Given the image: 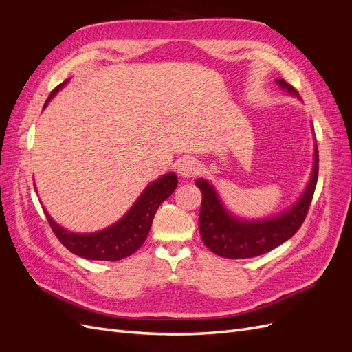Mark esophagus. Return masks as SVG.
Instances as JSON below:
<instances>
[{
    "label": "esophagus",
    "mask_w": 352,
    "mask_h": 352,
    "mask_svg": "<svg viewBox=\"0 0 352 352\" xmlns=\"http://www.w3.org/2000/svg\"><path fill=\"white\" fill-rule=\"evenodd\" d=\"M177 173L185 179L194 177L198 173V164L192 158H185L177 164Z\"/></svg>",
    "instance_id": "obj_1"
}]
</instances>
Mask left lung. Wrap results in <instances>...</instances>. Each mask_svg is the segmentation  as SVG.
<instances>
[{
	"label": "left lung",
	"mask_w": 352,
	"mask_h": 352,
	"mask_svg": "<svg viewBox=\"0 0 352 352\" xmlns=\"http://www.w3.org/2000/svg\"><path fill=\"white\" fill-rule=\"evenodd\" d=\"M276 83L287 94L301 100L292 85L283 79ZM318 176V151L314 145V163L310 180L301 197L276 216L264 219H242L230 212L221 201L217 189L206 179H197L195 185L202 194L199 211V233L202 242L214 254L225 258H251L265 254L292 238L301 228L310 208Z\"/></svg>",
	"instance_id": "left-lung-1"
}]
</instances>
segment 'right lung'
I'll use <instances>...</instances> for the list:
<instances>
[{"mask_svg": "<svg viewBox=\"0 0 352 352\" xmlns=\"http://www.w3.org/2000/svg\"><path fill=\"white\" fill-rule=\"evenodd\" d=\"M67 82L69 79L51 92L44 109ZM176 186L177 176L173 172L163 175L142 190L140 198L120 220L109 228L92 233L70 232L52 220L45 208L44 211L51 229L69 251L87 260L117 261L129 257L142 247L151 229L157 208L175 192Z\"/></svg>", "mask_w": 352, "mask_h": 352, "instance_id": "1", "label": "right lung"}]
</instances>
